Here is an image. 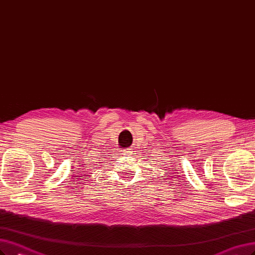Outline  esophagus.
I'll return each mask as SVG.
<instances>
[{
    "label": "esophagus",
    "mask_w": 255,
    "mask_h": 255,
    "mask_svg": "<svg viewBox=\"0 0 255 255\" xmlns=\"http://www.w3.org/2000/svg\"><path fill=\"white\" fill-rule=\"evenodd\" d=\"M130 154H131V151L129 150V148H127V150L122 152V155H124V156H130Z\"/></svg>",
    "instance_id": "obj_1"
}]
</instances>
